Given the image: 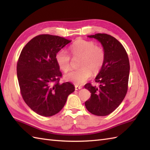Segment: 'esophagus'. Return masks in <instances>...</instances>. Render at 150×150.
<instances>
[{"label": "esophagus", "mask_w": 150, "mask_h": 150, "mask_svg": "<svg viewBox=\"0 0 150 150\" xmlns=\"http://www.w3.org/2000/svg\"><path fill=\"white\" fill-rule=\"evenodd\" d=\"M75 90H81L82 88V86H78V85H75Z\"/></svg>", "instance_id": "esophagus-1"}]
</instances>
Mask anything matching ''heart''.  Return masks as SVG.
Here are the masks:
<instances>
[{
    "label": "heart",
    "mask_w": 150,
    "mask_h": 150,
    "mask_svg": "<svg viewBox=\"0 0 150 150\" xmlns=\"http://www.w3.org/2000/svg\"><path fill=\"white\" fill-rule=\"evenodd\" d=\"M73 57H81L79 69L70 71L64 76L66 80L76 85H81L91 77L92 73L97 74L103 68L106 60V52L103 47L96 45L93 41L79 39L69 47ZM55 60L64 73L71 68V57L66 51L60 50L57 52Z\"/></svg>",
    "instance_id": "b5f03b06"
}]
</instances>
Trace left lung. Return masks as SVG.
Segmentation results:
<instances>
[{"mask_svg":"<svg viewBox=\"0 0 150 150\" xmlns=\"http://www.w3.org/2000/svg\"><path fill=\"white\" fill-rule=\"evenodd\" d=\"M88 37L100 42L106 52V60L95 78L99 86H93L90 83L84 86L91 92V97L85 102V106L92 114L106 116L116 110L127 93L129 61L126 50L115 37L106 33Z\"/></svg>","mask_w":150,"mask_h":150,"instance_id":"obj_1","label":"left lung"}]
</instances>
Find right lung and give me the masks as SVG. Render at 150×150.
<instances>
[{
	"label": "right lung",
	"instance_id": "1",
	"mask_svg": "<svg viewBox=\"0 0 150 150\" xmlns=\"http://www.w3.org/2000/svg\"><path fill=\"white\" fill-rule=\"evenodd\" d=\"M70 42L59 36L39 35L26 44L19 56L17 73L21 95L40 115L58 113L75 91L70 82H59L62 73L55 60L57 52Z\"/></svg>",
	"mask_w": 150,
	"mask_h": 150
}]
</instances>
